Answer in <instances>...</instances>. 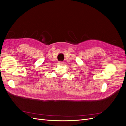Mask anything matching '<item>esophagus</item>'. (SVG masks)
Wrapping results in <instances>:
<instances>
[{
  "instance_id": "esophagus-1",
  "label": "esophagus",
  "mask_w": 126,
  "mask_h": 126,
  "mask_svg": "<svg viewBox=\"0 0 126 126\" xmlns=\"http://www.w3.org/2000/svg\"><path fill=\"white\" fill-rule=\"evenodd\" d=\"M63 63L62 62H58L59 64H63Z\"/></svg>"
}]
</instances>
